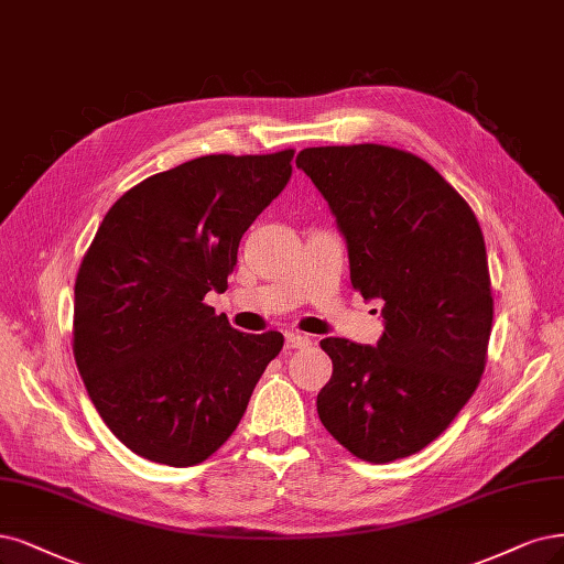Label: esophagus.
Listing matches in <instances>:
<instances>
[{
    "mask_svg": "<svg viewBox=\"0 0 564 564\" xmlns=\"http://www.w3.org/2000/svg\"><path fill=\"white\" fill-rule=\"evenodd\" d=\"M307 345H310V338L305 334H299V332L286 334V349H303Z\"/></svg>",
    "mask_w": 564,
    "mask_h": 564,
    "instance_id": "1",
    "label": "esophagus"
}]
</instances>
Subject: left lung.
<instances>
[{
    "label": "left lung",
    "instance_id": "8db88e82",
    "mask_svg": "<svg viewBox=\"0 0 564 564\" xmlns=\"http://www.w3.org/2000/svg\"><path fill=\"white\" fill-rule=\"evenodd\" d=\"M347 240L349 280L384 303L378 345L324 338L322 424L373 464L415 455L471 399L488 361L492 284L469 203L411 151L313 147L296 159Z\"/></svg>",
    "mask_w": 564,
    "mask_h": 564
}]
</instances>
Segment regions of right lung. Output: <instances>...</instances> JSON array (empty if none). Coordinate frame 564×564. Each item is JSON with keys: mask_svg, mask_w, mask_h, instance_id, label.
I'll list each match as a JSON object with an SVG mask.
<instances>
[{"mask_svg": "<svg viewBox=\"0 0 564 564\" xmlns=\"http://www.w3.org/2000/svg\"><path fill=\"white\" fill-rule=\"evenodd\" d=\"M294 149L212 153L151 174L111 205L74 284L72 349L111 434L144 459L193 467L240 424L284 345L205 303L226 291L245 230L280 196Z\"/></svg>", "mask_w": 564, "mask_h": 564, "instance_id": "1", "label": "right lung"}]
</instances>
